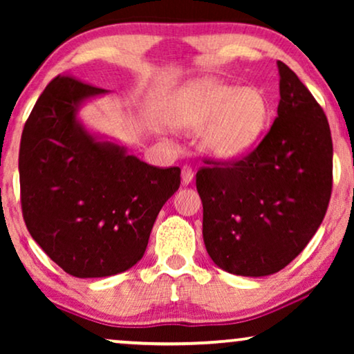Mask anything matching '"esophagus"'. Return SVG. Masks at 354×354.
Masks as SVG:
<instances>
[{
	"label": "esophagus",
	"mask_w": 354,
	"mask_h": 354,
	"mask_svg": "<svg viewBox=\"0 0 354 354\" xmlns=\"http://www.w3.org/2000/svg\"><path fill=\"white\" fill-rule=\"evenodd\" d=\"M193 180V169L190 166H183L182 167V182L188 185Z\"/></svg>",
	"instance_id": "1"
}]
</instances>
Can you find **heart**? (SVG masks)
Segmentation results:
<instances>
[{
	"mask_svg": "<svg viewBox=\"0 0 354 354\" xmlns=\"http://www.w3.org/2000/svg\"><path fill=\"white\" fill-rule=\"evenodd\" d=\"M270 103L263 88L206 80L183 91L176 106V122L185 129L206 130L205 147L222 159L250 151L263 135Z\"/></svg>",
	"mask_w": 354,
	"mask_h": 354,
	"instance_id": "1",
	"label": "heart"
}]
</instances>
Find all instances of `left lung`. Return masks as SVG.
Returning <instances> with one entry per match:
<instances>
[{
    "label": "left lung",
    "mask_w": 354,
    "mask_h": 354,
    "mask_svg": "<svg viewBox=\"0 0 354 354\" xmlns=\"http://www.w3.org/2000/svg\"><path fill=\"white\" fill-rule=\"evenodd\" d=\"M277 118L256 148L196 172L203 239L221 269L263 277L288 266L316 234L332 193L327 118L298 75L277 61Z\"/></svg>",
    "instance_id": "left-lung-1"
}]
</instances>
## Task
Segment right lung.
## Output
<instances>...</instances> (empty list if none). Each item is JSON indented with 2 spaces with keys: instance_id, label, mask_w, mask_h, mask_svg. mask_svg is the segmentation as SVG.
<instances>
[{
  "instance_id": "1",
  "label": "right lung",
  "mask_w": 354,
  "mask_h": 354,
  "mask_svg": "<svg viewBox=\"0 0 354 354\" xmlns=\"http://www.w3.org/2000/svg\"><path fill=\"white\" fill-rule=\"evenodd\" d=\"M106 93L71 75L43 90L22 130L21 205L32 239L80 279L124 272L143 258L180 169L154 167L100 142L77 120L82 101Z\"/></svg>"
}]
</instances>
